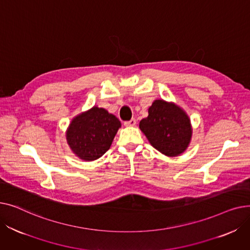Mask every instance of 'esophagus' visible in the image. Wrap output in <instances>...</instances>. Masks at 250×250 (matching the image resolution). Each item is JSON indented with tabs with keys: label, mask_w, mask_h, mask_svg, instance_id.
<instances>
[{
	"label": "esophagus",
	"mask_w": 250,
	"mask_h": 250,
	"mask_svg": "<svg viewBox=\"0 0 250 250\" xmlns=\"http://www.w3.org/2000/svg\"><path fill=\"white\" fill-rule=\"evenodd\" d=\"M125 126H134V125H136V120H135V118H132V120H129L127 122H125Z\"/></svg>",
	"instance_id": "34e87169"
}]
</instances>
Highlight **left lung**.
<instances>
[{
    "label": "left lung",
    "instance_id": "1",
    "mask_svg": "<svg viewBox=\"0 0 250 250\" xmlns=\"http://www.w3.org/2000/svg\"><path fill=\"white\" fill-rule=\"evenodd\" d=\"M149 115L140 122V128L151 145L162 154L174 157L188 148L191 139L190 121L173 103L155 100Z\"/></svg>",
    "mask_w": 250,
    "mask_h": 250
}]
</instances>
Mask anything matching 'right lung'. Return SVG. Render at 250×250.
I'll return each mask as SVG.
<instances>
[{
    "label": "right lung",
    "mask_w": 250,
    "mask_h": 250,
    "mask_svg": "<svg viewBox=\"0 0 250 250\" xmlns=\"http://www.w3.org/2000/svg\"><path fill=\"white\" fill-rule=\"evenodd\" d=\"M120 120L104 108L94 106L72 121L67 141L72 151L82 160H96L110 148Z\"/></svg>",
    "instance_id": "obj_1"
}]
</instances>
